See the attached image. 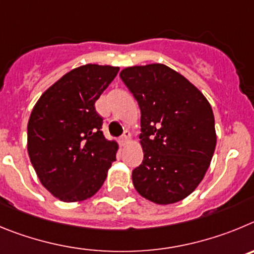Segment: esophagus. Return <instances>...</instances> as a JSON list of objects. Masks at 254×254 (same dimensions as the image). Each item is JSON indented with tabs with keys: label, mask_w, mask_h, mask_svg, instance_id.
<instances>
[{
	"label": "esophagus",
	"mask_w": 254,
	"mask_h": 254,
	"mask_svg": "<svg viewBox=\"0 0 254 254\" xmlns=\"http://www.w3.org/2000/svg\"><path fill=\"white\" fill-rule=\"evenodd\" d=\"M129 141H130V132L124 131V134L120 136V144H122V145H127Z\"/></svg>",
	"instance_id": "34e87169"
}]
</instances>
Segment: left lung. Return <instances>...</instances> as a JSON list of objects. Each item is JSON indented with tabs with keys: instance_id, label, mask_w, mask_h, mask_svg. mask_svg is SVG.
<instances>
[{
	"instance_id": "obj_1",
	"label": "left lung",
	"mask_w": 254,
	"mask_h": 254,
	"mask_svg": "<svg viewBox=\"0 0 254 254\" xmlns=\"http://www.w3.org/2000/svg\"><path fill=\"white\" fill-rule=\"evenodd\" d=\"M140 107L143 162L132 185L147 200L175 204L195 191L216 147L214 114L201 91L161 63L120 72Z\"/></svg>"
}]
</instances>
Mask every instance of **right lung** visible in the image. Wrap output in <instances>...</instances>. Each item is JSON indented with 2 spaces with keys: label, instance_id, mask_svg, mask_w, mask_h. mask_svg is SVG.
Instances as JSON below:
<instances>
[{
  "label": "right lung",
  "instance_id": "obj_1",
  "mask_svg": "<svg viewBox=\"0 0 254 254\" xmlns=\"http://www.w3.org/2000/svg\"><path fill=\"white\" fill-rule=\"evenodd\" d=\"M119 67L86 64L52 84L27 123V153L43 186L64 202L92 197L116 159L118 143L101 131L95 102Z\"/></svg>",
  "mask_w": 254,
  "mask_h": 254
}]
</instances>
